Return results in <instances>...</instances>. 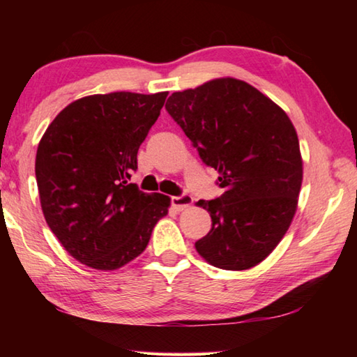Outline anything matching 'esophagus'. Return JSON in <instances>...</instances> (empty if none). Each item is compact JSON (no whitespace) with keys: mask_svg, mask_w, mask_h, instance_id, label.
<instances>
[{"mask_svg":"<svg viewBox=\"0 0 357 357\" xmlns=\"http://www.w3.org/2000/svg\"><path fill=\"white\" fill-rule=\"evenodd\" d=\"M192 197L190 195H179V197H172V206L176 211H184L192 204Z\"/></svg>","mask_w":357,"mask_h":357,"instance_id":"esophagus-1","label":"esophagus"}]
</instances>
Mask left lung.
<instances>
[{"mask_svg":"<svg viewBox=\"0 0 357 357\" xmlns=\"http://www.w3.org/2000/svg\"><path fill=\"white\" fill-rule=\"evenodd\" d=\"M165 108L225 190L197 203L213 220L197 252L227 271L259 264L298 209L302 157L291 119L268 96L231 77L173 93Z\"/></svg>","mask_w":357,"mask_h":357,"instance_id":"obj_1","label":"left lung"}]
</instances>
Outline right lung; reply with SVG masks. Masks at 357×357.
Wrapping results in <instances>:
<instances>
[{
    "mask_svg": "<svg viewBox=\"0 0 357 357\" xmlns=\"http://www.w3.org/2000/svg\"><path fill=\"white\" fill-rule=\"evenodd\" d=\"M168 93L118 91L74 100L48 126L36 154L42 213L77 261L114 271L146 249L170 197L129 184L137 153Z\"/></svg>",
    "mask_w": 357,
    "mask_h": 357,
    "instance_id": "add662e5",
    "label": "right lung"
}]
</instances>
